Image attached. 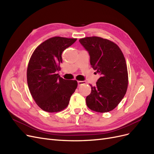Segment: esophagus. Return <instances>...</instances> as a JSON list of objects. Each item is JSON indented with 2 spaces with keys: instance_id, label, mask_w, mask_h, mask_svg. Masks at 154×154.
Masks as SVG:
<instances>
[{
  "instance_id": "1",
  "label": "esophagus",
  "mask_w": 154,
  "mask_h": 154,
  "mask_svg": "<svg viewBox=\"0 0 154 154\" xmlns=\"http://www.w3.org/2000/svg\"><path fill=\"white\" fill-rule=\"evenodd\" d=\"M77 82H78V85L79 86H81V85H84V84H85V83H86L85 81H77Z\"/></svg>"
}]
</instances>
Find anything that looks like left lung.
Wrapping results in <instances>:
<instances>
[{
    "mask_svg": "<svg viewBox=\"0 0 154 154\" xmlns=\"http://www.w3.org/2000/svg\"><path fill=\"white\" fill-rule=\"evenodd\" d=\"M88 52L91 67L100 77L86 97L88 107L97 112L112 110L123 99L128 88V71L125 57L116 44L98 37L79 40Z\"/></svg>",
    "mask_w": 154,
    "mask_h": 154,
    "instance_id": "8db88e82",
    "label": "left lung"
}]
</instances>
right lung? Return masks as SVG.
<instances>
[{
	"mask_svg": "<svg viewBox=\"0 0 154 154\" xmlns=\"http://www.w3.org/2000/svg\"><path fill=\"white\" fill-rule=\"evenodd\" d=\"M77 38L55 37L41 44L31 57L27 69V81L32 96L44 111L57 112L68 106L77 82L66 80L57 72L62 63L63 51Z\"/></svg>",
	"mask_w": 154,
	"mask_h": 154,
	"instance_id": "right-lung-1",
	"label": "right lung"
}]
</instances>
